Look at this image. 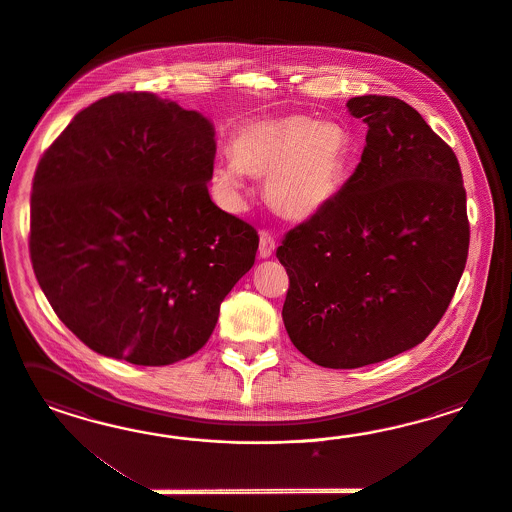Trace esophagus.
<instances>
[{
	"mask_svg": "<svg viewBox=\"0 0 512 512\" xmlns=\"http://www.w3.org/2000/svg\"><path fill=\"white\" fill-rule=\"evenodd\" d=\"M274 249H276L274 236L268 233V231H261V234H259V255H261L263 259H268V257H272Z\"/></svg>",
	"mask_w": 512,
	"mask_h": 512,
	"instance_id": "obj_1",
	"label": "esophagus"
}]
</instances>
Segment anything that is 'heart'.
<instances>
[{
	"instance_id": "b5f03b06",
	"label": "heart",
	"mask_w": 512,
	"mask_h": 512,
	"mask_svg": "<svg viewBox=\"0 0 512 512\" xmlns=\"http://www.w3.org/2000/svg\"><path fill=\"white\" fill-rule=\"evenodd\" d=\"M231 161L210 172V187L229 208H240L244 174L264 180V199L289 221H308L332 204L353 161L349 131L306 114H279L240 127Z\"/></svg>"
}]
</instances>
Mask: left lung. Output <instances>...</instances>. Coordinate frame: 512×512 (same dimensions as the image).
<instances>
[{
    "mask_svg": "<svg viewBox=\"0 0 512 512\" xmlns=\"http://www.w3.org/2000/svg\"><path fill=\"white\" fill-rule=\"evenodd\" d=\"M368 125L353 176L319 216L285 234L283 323L311 362L353 370L426 340L464 274L469 221L449 144L398 97L360 95Z\"/></svg>",
    "mask_w": 512,
    "mask_h": 512,
    "instance_id": "1",
    "label": "left lung"
}]
</instances>
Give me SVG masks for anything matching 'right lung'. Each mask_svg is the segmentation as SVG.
Instances as JSON below:
<instances>
[{"mask_svg": "<svg viewBox=\"0 0 512 512\" xmlns=\"http://www.w3.org/2000/svg\"><path fill=\"white\" fill-rule=\"evenodd\" d=\"M214 157L202 114L148 92L80 110L41 157L33 272L63 325L95 353L167 366L212 336L259 248L257 231L210 199Z\"/></svg>", "mask_w": 512, "mask_h": 512, "instance_id": "1", "label": "right lung"}]
</instances>
